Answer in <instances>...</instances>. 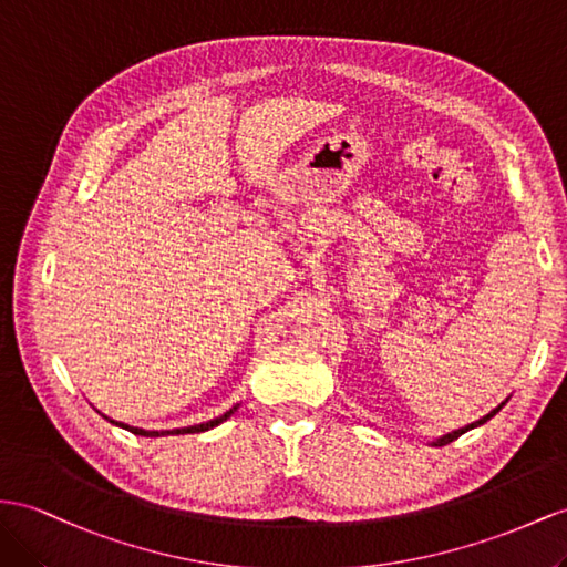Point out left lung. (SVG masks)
<instances>
[{
	"mask_svg": "<svg viewBox=\"0 0 567 567\" xmlns=\"http://www.w3.org/2000/svg\"><path fill=\"white\" fill-rule=\"evenodd\" d=\"M505 402H507V400H505ZM505 402H501L496 410H491V412H488L486 416H482V419H478V422H474V424H467V426H462V429H457V431H450V433L441 435V439H435V441H431V445H435V447H441V445H447V443H453L455 439H460V435H462V433H467L470 429H476V426H482V424H486L491 416H496V414H498V412L503 410V404H505Z\"/></svg>",
	"mask_w": 567,
	"mask_h": 567,
	"instance_id": "obj_1",
	"label": "left lung"
}]
</instances>
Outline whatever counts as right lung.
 I'll return each mask as SVG.
<instances>
[{"instance_id":"add662e5","label":"right lung","mask_w":567,"mask_h":567,"mask_svg":"<svg viewBox=\"0 0 567 567\" xmlns=\"http://www.w3.org/2000/svg\"><path fill=\"white\" fill-rule=\"evenodd\" d=\"M239 410V404H235V408L231 410H227L225 414H220V416H215V419H210V422H203V424H194V426H182V429H167V431H145V429H138V426H128V424H124V422H114V419H110V416H105L103 412H97V414H103L110 424H114V426H120V429H126V431H132V433H136V435H145V439H159V435H184V433H200V431H208V429H215L217 424H223V422H227V419L235 414Z\"/></svg>"}]
</instances>
